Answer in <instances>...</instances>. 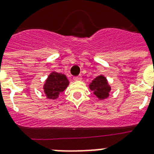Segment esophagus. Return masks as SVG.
Instances as JSON below:
<instances>
[{"label": "esophagus", "mask_w": 154, "mask_h": 154, "mask_svg": "<svg viewBox=\"0 0 154 154\" xmlns=\"http://www.w3.org/2000/svg\"><path fill=\"white\" fill-rule=\"evenodd\" d=\"M82 77L81 76V75H79V76H76V77H73V80L74 81H82Z\"/></svg>", "instance_id": "obj_1"}]
</instances>
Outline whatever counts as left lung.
<instances>
[{"label": "left lung", "mask_w": 154, "mask_h": 154, "mask_svg": "<svg viewBox=\"0 0 154 154\" xmlns=\"http://www.w3.org/2000/svg\"><path fill=\"white\" fill-rule=\"evenodd\" d=\"M89 88L99 99L106 98L109 96L110 87L103 76H98L89 85Z\"/></svg>", "instance_id": "obj_1"}]
</instances>
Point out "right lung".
<instances>
[{"label": "right lung", "instance_id": "1", "mask_svg": "<svg viewBox=\"0 0 154 154\" xmlns=\"http://www.w3.org/2000/svg\"><path fill=\"white\" fill-rule=\"evenodd\" d=\"M69 85L66 76L62 73L53 72L48 77L44 85V91L49 99L57 98L60 93H62Z\"/></svg>", "mask_w": 154, "mask_h": 154}]
</instances>
